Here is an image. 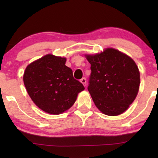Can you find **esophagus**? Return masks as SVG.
Wrapping results in <instances>:
<instances>
[{"mask_svg":"<svg viewBox=\"0 0 158 158\" xmlns=\"http://www.w3.org/2000/svg\"><path fill=\"white\" fill-rule=\"evenodd\" d=\"M81 83L83 84V86H85H85H86V79L84 78V77H83V78H82L81 80Z\"/></svg>","mask_w":158,"mask_h":158,"instance_id":"34e87169","label":"esophagus"}]
</instances>
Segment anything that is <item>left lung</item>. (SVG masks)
Masks as SVG:
<instances>
[{
    "label": "left lung",
    "mask_w": 158,
    "mask_h": 158,
    "mask_svg": "<svg viewBox=\"0 0 158 158\" xmlns=\"http://www.w3.org/2000/svg\"><path fill=\"white\" fill-rule=\"evenodd\" d=\"M90 64L88 90L99 111L118 116L129 109L139 89V70L126 54L108 47L100 53L85 54Z\"/></svg>",
    "instance_id": "1"
}]
</instances>
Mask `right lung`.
<instances>
[{
	"mask_svg": "<svg viewBox=\"0 0 158 158\" xmlns=\"http://www.w3.org/2000/svg\"><path fill=\"white\" fill-rule=\"evenodd\" d=\"M66 60V57L47 54L28 64L23 73V83L30 98L49 114L58 115L68 110L85 89L74 79L72 70L65 65Z\"/></svg>",
	"mask_w": 158,
	"mask_h": 158,
	"instance_id": "add662e5",
	"label": "right lung"
}]
</instances>
